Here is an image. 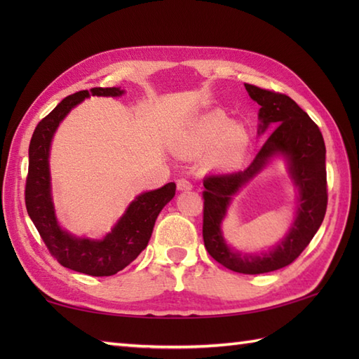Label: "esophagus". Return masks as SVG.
Here are the masks:
<instances>
[{
    "label": "esophagus",
    "mask_w": 359,
    "mask_h": 359,
    "mask_svg": "<svg viewBox=\"0 0 359 359\" xmlns=\"http://www.w3.org/2000/svg\"><path fill=\"white\" fill-rule=\"evenodd\" d=\"M193 188V184L187 179H179L177 180V189H180V191H189V189Z\"/></svg>",
    "instance_id": "34e87169"
}]
</instances>
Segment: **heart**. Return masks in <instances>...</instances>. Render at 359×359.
Here are the masks:
<instances>
[{"mask_svg":"<svg viewBox=\"0 0 359 359\" xmlns=\"http://www.w3.org/2000/svg\"><path fill=\"white\" fill-rule=\"evenodd\" d=\"M250 137L247 129L222 111H210L194 118L177 139V149L185 156H201L210 152L212 166H228L247 149Z\"/></svg>","mask_w":359,"mask_h":359,"instance_id":"b5f03b06","label":"heart"}]
</instances>
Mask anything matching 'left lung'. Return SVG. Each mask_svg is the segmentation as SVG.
<instances>
[{"instance_id":"left-lung-1","label":"left lung","mask_w":359,"mask_h":359,"mask_svg":"<svg viewBox=\"0 0 359 359\" xmlns=\"http://www.w3.org/2000/svg\"><path fill=\"white\" fill-rule=\"evenodd\" d=\"M248 95L261 106L259 134L270 133L245 171L207 175L203 180V242L212 259L236 273L261 274L292 264L313 239L327 210L325 144L318 125L292 98L245 83ZM274 155L287 160L300 189L297 219L286 238L269 254L241 255L226 245L219 224L232 196Z\"/></svg>"}]
</instances>
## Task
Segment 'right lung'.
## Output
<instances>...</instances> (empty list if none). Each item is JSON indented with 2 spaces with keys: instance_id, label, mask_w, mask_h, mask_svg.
<instances>
[{
  "instance_id": "right-lung-1",
  "label": "right lung",
  "mask_w": 359,
  "mask_h": 359,
  "mask_svg": "<svg viewBox=\"0 0 359 359\" xmlns=\"http://www.w3.org/2000/svg\"><path fill=\"white\" fill-rule=\"evenodd\" d=\"M123 93L120 88H93L66 97L36 125L29 144L25 191L27 215L49 253L66 269L89 276H112L131 264L147 248L158 212L175 194V184L170 182L154 191L137 196L111 233L100 241L77 238L60 228L50 196L49 149L53 133L67 112L89 95L120 97Z\"/></svg>"
}]
</instances>
